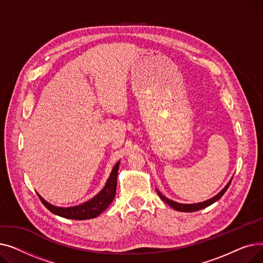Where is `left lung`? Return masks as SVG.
Listing matches in <instances>:
<instances>
[{"mask_svg":"<svg viewBox=\"0 0 263 263\" xmlns=\"http://www.w3.org/2000/svg\"><path fill=\"white\" fill-rule=\"evenodd\" d=\"M231 180H232V178L230 179L229 182L225 185V187L218 193V194H216L215 196H213L212 198H210V199H208V200H204V201H202V202H197V203H180V202H177V201H174V200H172V199H168L167 197H165L159 190H157V192H158V194H159L160 198H161L164 202H166L170 206H172V208H173L174 210L181 211V212H194V211H198V210L204 209V208H206V206H209V205H211L212 203H214L215 201H217L220 197H222V196L225 194V192L227 191V189H228L229 185H230Z\"/></svg>","mask_w":263,"mask_h":263,"instance_id":"obj_1","label":"left lung"}]
</instances>
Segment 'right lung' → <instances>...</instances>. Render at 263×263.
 <instances>
[{"instance_id": "1", "label": "right lung", "mask_w": 263, "mask_h": 263, "mask_svg": "<svg viewBox=\"0 0 263 263\" xmlns=\"http://www.w3.org/2000/svg\"><path fill=\"white\" fill-rule=\"evenodd\" d=\"M119 164H120V161H118L115 164V166L113 167L112 172H110L109 177L105 182V185L98 193V194L81 204L67 206V208H65V206H57L45 200L38 194V193L37 195L39 196L41 202L45 204L46 208L50 210L52 213H54L55 215H59L69 219H78V220L95 218L97 216H99L107 208L116 195L117 174H118Z\"/></svg>"}]
</instances>
